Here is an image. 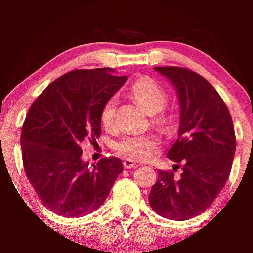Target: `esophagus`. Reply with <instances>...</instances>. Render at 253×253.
Here are the masks:
<instances>
[{"instance_id": "esophagus-1", "label": "esophagus", "mask_w": 253, "mask_h": 253, "mask_svg": "<svg viewBox=\"0 0 253 253\" xmlns=\"http://www.w3.org/2000/svg\"><path fill=\"white\" fill-rule=\"evenodd\" d=\"M123 165H124V167H126V169H132V167H134L136 166V163L133 162V160H131V159H126L123 162Z\"/></svg>"}]
</instances>
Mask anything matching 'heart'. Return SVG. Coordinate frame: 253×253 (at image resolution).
<instances>
[{
  "label": "heart",
  "mask_w": 253,
  "mask_h": 253,
  "mask_svg": "<svg viewBox=\"0 0 253 253\" xmlns=\"http://www.w3.org/2000/svg\"><path fill=\"white\" fill-rule=\"evenodd\" d=\"M131 96L147 114L152 117V123L160 129H169L172 123V116L164 113L163 108L167 102L166 93L149 78L137 80L131 87ZM101 121L106 127L114 126L115 100H109L101 111ZM157 139L152 136H126L115 144V150L119 155L131 160H145L151 151L157 146Z\"/></svg>",
  "instance_id": "b5f03b06"
}]
</instances>
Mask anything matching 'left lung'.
I'll use <instances>...</instances> for the list:
<instances>
[{
	"label": "left lung",
	"instance_id": "left-lung-1",
	"mask_svg": "<svg viewBox=\"0 0 253 253\" xmlns=\"http://www.w3.org/2000/svg\"><path fill=\"white\" fill-rule=\"evenodd\" d=\"M174 87L180 107L178 139L167 157L181 174L158 169L151 208L163 217L186 221L211 207L230 174L236 151L234 123L215 88L195 72L153 67Z\"/></svg>",
	"mask_w": 253,
	"mask_h": 253
}]
</instances>
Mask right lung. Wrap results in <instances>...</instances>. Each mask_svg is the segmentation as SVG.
<instances>
[{
	"label": "right lung",
	"mask_w": 253,
	"mask_h": 253,
	"mask_svg": "<svg viewBox=\"0 0 253 253\" xmlns=\"http://www.w3.org/2000/svg\"><path fill=\"white\" fill-rule=\"evenodd\" d=\"M114 68L77 70L58 78L32 103L21 146L25 174L46 208L79 217L100 208L117 176L121 159L83 160L80 145L101 133V111L126 84Z\"/></svg>",
	"instance_id": "right-lung-1"
}]
</instances>
